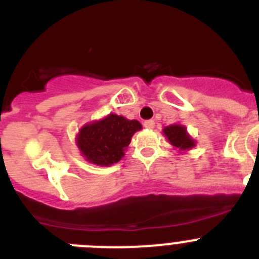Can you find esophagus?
<instances>
[{"label":"esophagus","instance_id":"1","mask_svg":"<svg viewBox=\"0 0 259 259\" xmlns=\"http://www.w3.org/2000/svg\"><path fill=\"white\" fill-rule=\"evenodd\" d=\"M154 120H153V119H149V120H145V122H144V127L145 128H149V130H152V128H154Z\"/></svg>","mask_w":259,"mask_h":259}]
</instances>
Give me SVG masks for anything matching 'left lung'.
<instances>
[{
    "label": "left lung",
    "instance_id": "8db88e82",
    "mask_svg": "<svg viewBox=\"0 0 259 259\" xmlns=\"http://www.w3.org/2000/svg\"><path fill=\"white\" fill-rule=\"evenodd\" d=\"M163 134L166 135L168 141L178 149L188 150L194 146V141L189 137V135L187 134V130L183 125L172 124L170 127H166Z\"/></svg>",
    "mask_w": 259,
    "mask_h": 259
}]
</instances>
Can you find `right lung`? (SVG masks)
<instances>
[{
	"label": "right lung",
	"mask_w": 259,
	"mask_h": 259,
	"mask_svg": "<svg viewBox=\"0 0 259 259\" xmlns=\"http://www.w3.org/2000/svg\"><path fill=\"white\" fill-rule=\"evenodd\" d=\"M139 130L141 124L137 120L110 114L102 120L84 125L79 131L77 146L89 162L109 166L122 159L123 150Z\"/></svg>",
	"instance_id": "1"
}]
</instances>
